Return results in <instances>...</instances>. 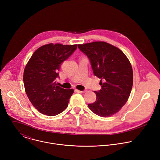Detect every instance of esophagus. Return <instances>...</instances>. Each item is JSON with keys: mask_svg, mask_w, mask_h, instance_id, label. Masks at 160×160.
Segmentation results:
<instances>
[{"mask_svg": "<svg viewBox=\"0 0 160 160\" xmlns=\"http://www.w3.org/2000/svg\"><path fill=\"white\" fill-rule=\"evenodd\" d=\"M76 91L77 92H78V93H81V94H83V93H85V92H86V90H76Z\"/></svg>", "mask_w": 160, "mask_h": 160, "instance_id": "obj_1", "label": "esophagus"}]
</instances>
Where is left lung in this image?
Masks as SVG:
<instances>
[{"label":"left lung","mask_w":160,"mask_h":160,"mask_svg":"<svg viewBox=\"0 0 160 160\" xmlns=\"http://www.w3.org/2000/svg\"><path fill=\"white\" fill-rule=\"evenodd\" d=\"M89 58L95 76L101 78V88L95 91L96 101L88 104L97 115L108 117L118 112L127 102L133 85L132 67L126 55L105 42L78 44Z\"/></svg>","instance_id":"left-lung-1"}]
</instances>
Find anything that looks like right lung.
<instances>
[{"label":"right lung","mask_w":160,"mask_h":160,"mask_svg":"<svg viewBox=\"0 0 160 160\" xmlns=\"http://www.w3.org/2000/svg\"><path fill=\"white\" fill-rule=\"evenodd\" d=\"M77 44L52 43L37 49L28 61L23 73L26 94L33 106L49 117L62 112L68 106L73 89L58 86L60 64L76 50Z\"/></svg>","instance_id":"obj_1"}]
</instances>
